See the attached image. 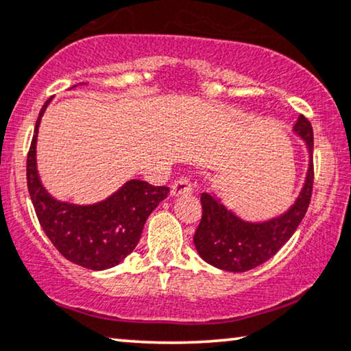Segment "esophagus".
Segmentation results:
<instances>
[{"label": "esophagus", "mask_w": 351, "mask_h": 351, "mask_svg": "<svg viewBox=\"0 0 351 351\" xmlns=\"http://www.w3.org/2000/svg\"><path fill=\"white\" fill-rule=\"evenodd\" d=\"M191 193H193V183H191L189 178H186V176H181V178L175 180V183L171 184V195H175V197Z\"/></svg>", "instance_id": "esophagus-1"}]
</instances>
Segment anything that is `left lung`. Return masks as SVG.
<instances>
[{
	"label": "left lung",
	"mask_w": 351,
	"mask_h": 351,
	"mask_svg": "<svg viewBox=\"0 0 351 351\" xmlns=\"http://www.w3.org/2000/svg\"><path fill=\"white\" fill-rule=\"evenodd\" d=\"M293 130L306 143L310 151V167L300 195L291 210H287L281 217L263 223H247L226 210L213 195L207 193L200 195L202 218L194 232V245L197 254L207 263L224 271L244 273L276 255L295 232L310 205L315 168H313V128L310 120L300 115Z\"/></svg>",
	"instance_id": "obj_1"
}]
</instances>
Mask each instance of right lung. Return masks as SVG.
Instances as JSON below:
<instances>
[{
  "label": "right lung",
  "instance_id": "obj_1",
  "mask_svg": "<svg viewBox=\"0 0 351 351\" xmlns=\"http://www.w3.org/2000/svg\"><path fill=\"white\" fill-rule=\"evenodd\" d=\"M49 101L41 107L27 156V188L36 218L48 239L69 261L95 271L112 268L134 250L147 217L170 189L132 180L95 205H73L51 197L36 170V136Z\"/></svg>",
  "mask_w": 351,
  "mask_h": 351
}]
</instances>
